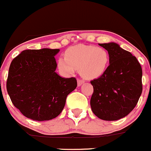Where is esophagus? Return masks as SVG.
<instances>
[{
    "label": "esophagus",
    "mask_w": 151,
    "mask_h": 151,
    "mask_svg": "<svg viewBox=\"0 0 151 151\" xmlns=\"http://www.w3.org/2000/svg\"><path fill=\"white\" fill-rule=\"evenodd\" d=\"M83 82H84V81L82 80V79H80L78 78L77 80V83H78V86H81V85L82 84V83H83Z\"/></svg>",
    "instance_id": "34e87169"
}]
</instances>
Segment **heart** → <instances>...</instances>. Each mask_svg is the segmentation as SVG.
Returning a JSON list of instances; mask_svg holds the SVG:
<instances>
[{
    "label": "heart",
    "mask_w": 151,
    "mask_h": 151,
    "mask_svg": "<svg viewBox=\"0 0 151 151\" xmlns=\"http://www.w3.org/2000/svg\"><path fill=\"white\" fill-rule=\"evenodd\" d=\"M109 64L108 52L103 47L78 45L65 51V58L59 59V70L65 74H73L76 69L86 79H94L105 73Z\"/></svg>",
    "instance_id": "b5f03b06"
}]
</instances>
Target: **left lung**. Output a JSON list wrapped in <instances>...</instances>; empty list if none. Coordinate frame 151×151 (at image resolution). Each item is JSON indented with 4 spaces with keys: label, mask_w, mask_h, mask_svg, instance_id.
Wrapping results in <instances>:
<instances>
[{
    "label": "left lung",
    "mask_w": 151,
    "mask_h": 151,
    "mask_svg": "<svg viewBox=\"0 0 151 151\" xmlns=\"http://www.w3.org/2000/svg\"><path fill=\"white\" fill-rule=\"evenodd\" d=\"M108 51L109 65L102 76L91 81L90 105L104 120H117L128 115L142 92L141 65L130 52L114 42L99 44Z\"/></svg>",
    "instance_id": "obj_1"
}]
</instances>
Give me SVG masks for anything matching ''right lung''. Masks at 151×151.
Wrapping results in <instances>:
<instances>
[{
	"mask_svg": "<svg viewBox=\"0 0 151 151\" xmlns=\"http://www.w3.org/2000/svg\"><path fill=\"white\" fill-rule=\"evenodd\" d=\"M59 51L25 50L12 61L7 92L14 106L28 118L44 121L56 117L65 107L67 96L77 86L76 78H64L55 72L54 56Z\"/></svg>",
	"mask_w": 151,
	"mask_h": 151,
	"instance_id": "obj_1",
	"label": "right lung"
}]
</instances>
